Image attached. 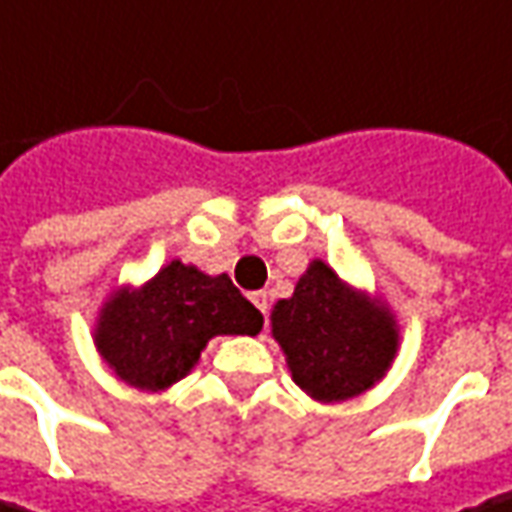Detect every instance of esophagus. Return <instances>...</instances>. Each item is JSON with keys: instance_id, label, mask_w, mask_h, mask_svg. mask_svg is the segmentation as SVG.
Masks as SVG:
<instances>
[{"instance_id": "1", "label": "esophagus", "mask_w": 512, "mask_h": 512, "mask_svg": "<svg viewBox=\"0 0 512 512\" xmlns=\"http://www.w3.org/2000/svg\"><path fill=\"white\" fill-rule=\"evenodd\" d=\"M250 301H253V306H256L264 317H267V312H270V295H267V292L264 290L250 292Z\"/></svg>"}]
</instances>
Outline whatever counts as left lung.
I'll return each instance as SVG.
<instances>
[{
    "label": "left lung",
    "instance_id": "8db88e82",
    "mask_svg": "<svg viewBox=\"0 0 512 512\" xmlns=\"http://www.w3.org/2000/svg\"><path fill=\"white\" fill-rule=\"evenodd\" d=\"M270 320L292 379L317 401L365 393L396 357L393 315L343 284L320 259L298 278L292 298L273 306Z\"/></svg>",
    "mask_w": 512,
    "mask_h": 512
}]
</instances>
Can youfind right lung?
Segmentation results:
<instances>
[{
  "label": "right lung",
  "mask_w": 512,
  "mask_h": 512,
  "mask_svg": "<svg viewBox=\"0 0 512 512\" xmlns=\"http://www.w3.org/2000/svg\"><path fill=\"white\" fill-rule=\"evenodd\" d=\"M264 317L231 278L169 262L142 290H119L102 306L94 343L122 382L164 390L195 368L217 334H259Z\"/></svg>",
  "instance_id": "add662e5"
}]
</instances>
